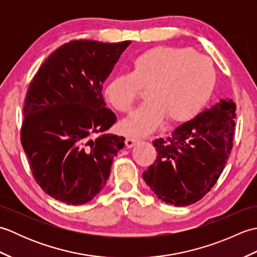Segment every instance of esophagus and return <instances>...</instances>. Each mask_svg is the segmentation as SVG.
<instances>
[{"instance_id":"1","label":"esophagus","mask_w":257,"mask_h":257,"mask_svg":"<svg viewBox=\"0 0 257 257\" xmlns=\"http://www.w3.org/2000/svg\"><path fill=\"white\" fill-rule=\"evenodd\" d=\"M138 141L139 139L137 137H135V136H127V138H125V146H127L128 148H132V147H134Z\"/></svg>"}]
</instances>
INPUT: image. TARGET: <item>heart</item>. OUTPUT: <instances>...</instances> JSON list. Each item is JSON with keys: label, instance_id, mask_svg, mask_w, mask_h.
<instances>
[{"label": "heart", "instance_id": "1", "mask_svg": "<svg viewBox=\"0 0 257 257\" xmlns=\"http://www.w3.org/2000/svg\"><path fill=\"white\" fill-rule=\"evenodd\" d=\"M215 69L209 57L191 48L156 46L133 59L132 72L119 74L105 87L107 101L129 112L146 88L147 99L121 122L128 134L151 133L163 117L182 121L198 110L210 96Z\"/></svg>", "mask_w": 257, "mask_h": 257}]
</instances>
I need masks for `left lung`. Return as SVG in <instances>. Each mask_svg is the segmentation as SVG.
I'll return each instance as SVG.
<instances>
[{
  "mask_svg": "<svg viewBox=\"0 0 257 257\" xmlns=\"http://www.w3.org/2000/svg\"><path fill=\"white\" fill-rule=\"evenodd\" d=\"M236 105L221 99L180 124L166 139L154 141L157 159L143 178L169 204H193L220 178L231 154Z\"/></svg>",
  "mask_w": 257,
  "mask_h": 257,
  "instance_id": "1",
  "label": "left lung"
}]
</instances>
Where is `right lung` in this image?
Listing matches in <instances>:
<instances>
[{
	"label": "right lung",
	"instance_id": "obj_1",
	"mask_svg": "<svg viewBox=\"0 0 257 257\" xmlns=\"http://www.w3.org/2000/svg\"><path fill=\"white\" fill-rule=\"evenodd\" d=\"M130 41H70L47 57L30 84L21 141L45 193L84 204L105 187L124 138L105 132L117 117L101 94Z\"/></svg>",
	"mask_w": 257,
	"mask_h": 257
}]
</instances>
